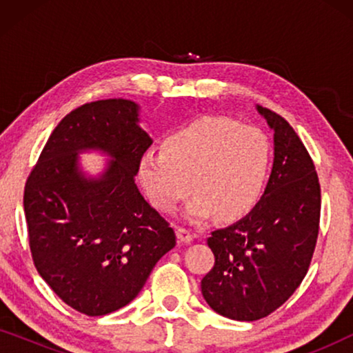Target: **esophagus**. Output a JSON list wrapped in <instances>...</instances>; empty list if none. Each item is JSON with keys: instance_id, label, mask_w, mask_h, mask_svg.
<instances>
[{"instance_id": "obj_1", "label": "esophagus", "mask_w": 353, "mask_h": 353, "mask_svg": "<svg viewBox=\"0 0 353 353\" xmlns=\"http://www.w3.org/2000/svg\"><path fill=\"white\" fill-rule=\"evenodd\" d=\"M176 236H178V239L181 241V243H186V244L191 243V241L194 239V234H192L188 228H183V226H180V228L176 230Z\"/></svg>"}]
</instances>
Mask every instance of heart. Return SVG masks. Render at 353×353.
<instances>
[{
	"label": "heart",
	"instance_id": "1",
	"mask_svg": "<svg viewBox=\"0 0 353 353\" xmlns=\"http://www.w3.org/2000/svg\"><path fill=\"white\" fill-rule=\"evenodd\" d=\"M270 167L272 144L262 130L209 115L172 132L161 152H144L138 161V181L163 212L175 210L192 190L188 219L205 220L216 212L228 221L257 205Z\"/></svg>",
	"mask_w": 353,
	"mask_h": 353
}]
</instances>
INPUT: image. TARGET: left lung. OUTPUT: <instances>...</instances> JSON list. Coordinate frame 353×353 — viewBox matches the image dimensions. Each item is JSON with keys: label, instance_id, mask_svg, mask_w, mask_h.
Returning a JSON list of instances; mask_svg holds the SVG:
<instances>
[{"label": "left lung", "instance_id": "8db88e82", "mask_svg": "<svg viewBox=\"0 0 353 353\" xmlns=\"http://www.w3.org/2000/svg\"><path fill=\"white\" fill-rule=\"evenodd\" d=\"M257 110L274 133L272 175L249 215L212 231L215 263L201 281L212 310L238 321L268 316L292 296L320 230L321 190L310 154L281 115Z\"/></svg>", "mask_w": 353, "mask_h": 353}]
</instances>
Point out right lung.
Wrapping results in <instances>:
<instances>
[{"label": "right lung", "mask_w": 353, "mask_h": 353, "mask_svg": "<svg viewBox=\"0 0 353 353\" xmlns=\"http://www.w3.org/2000/svg\"><path fill=\"white\" fill-rule=\"evenodd\" d=\"M151 144L137 103L94 101L61 120L27 178L33 263L56 296L83 315L103 316L132 302L176 244L175 231L134 183ZM90 148L111 157L98 179L78 163Z\"/></svg>", "instance_id": "obj_1"}]
</instances>
